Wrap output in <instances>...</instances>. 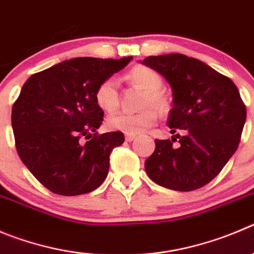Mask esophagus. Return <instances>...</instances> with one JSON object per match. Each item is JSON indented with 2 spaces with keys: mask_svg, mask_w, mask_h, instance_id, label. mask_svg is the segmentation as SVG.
I'll return each instance as SVG.
<instances>
[{
  "mask_svg": "<svg viewBox=\"0 0 254 254\" xmlns=\"http://www.w3.org/2000/svg\"><path fill=\"white\" fill-rule=\"evenodd\" d=\"M134 139H135V135H130V134L125 135V140L127 141H132Z\"/></svg>",
  "mask_w": 254,
  "mask_h": 254,
  "instance_id": "obj_1",
  "label": "esophagus"
}]
</instances>
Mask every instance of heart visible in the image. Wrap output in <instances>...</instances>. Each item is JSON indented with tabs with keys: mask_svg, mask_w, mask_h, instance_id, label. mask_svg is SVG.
Instances as JSON below:
<instances>
[{
	"mask_svg": "<svg viewBox=\"0 0 254 254\" xmlns=\"http://www.w3.org/2000/svg\"><path fill=\"white\" fill-rule=\"evenodd\" d=\"M127 79L132 84L145 90L141 106L145 109L138 113H118L108 119V127L111 130L125 134L136 135L146 127L155 124L158 113L164 114L169 110L170 101L163 87V77L158 71L144 65H136L127 73ZM95 100L103 110L113 113L118 109L120 101L119 81L114 76L106 77L95 90ZM153 108H151V106Z\"/></svg>",
	"mask_w": 254,
	"mask_h": 254,
	"instance_id": "1",
	"label": "heart"
}]
</instances>
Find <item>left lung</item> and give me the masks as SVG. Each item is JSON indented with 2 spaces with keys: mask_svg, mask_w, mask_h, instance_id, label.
Masks as SVG:
<instances>
[{
  "mask_svg": "<svg viewBox=\"0 0 254 254\" xmlns=\"http://www.w3.org/2000/svg\"><path fill=\"white\" fill-rule=\"evenodd\" d=\"M160 72L173 90L168 127L172 140L155 139L145 160L151 181L190 191L207 186L223 169L241 141L247 110L234 82L202 61L182 54L143 61ZM180 140L178 146L172 144Z\"/></svg>",
  "mask_w": 254,
  "mask_h": 254,
  "instance_id": "8db88e82",
  "label": "left lung"
}]
</instances>
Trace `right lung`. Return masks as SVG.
<instances>
[{
  "label": "right lung",
  "instance_id": "right-lung-1",
  "mask_svg": "<svg viewBox=\"0 0 254 254\" xmlns=\"http://www.w3.org/2000/svg\"><path fill=\"white\" fill-rule=\"evenodd\" d=\"M131 59H71L34 73L23 84L11 116L16 150L52 193L80 195L105 181L111 151L125 138L122 131H96L104 111L95 90Z\"/></svg>",
  "mask_w": 254,
  "mask_h": 254
}]
</instances>
